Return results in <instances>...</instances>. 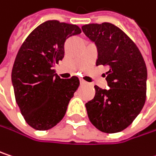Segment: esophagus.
I'll list each match as a JSON object with an SVG mask.
<instances>
[{
	"instance_id": "1",
	"label": "esophagus",
	"mask_w": 156,
	"mask_h": 156,
	"mask_svg": "<svg viewBox=\"0 0 156 156\" xmlns=\"http://www.w3.org/2000/svg\"><path fill=\"white\" fill-rule=\"evenodd\" d=\"M80 84H81V85H85V84H87V81H85L84 79L80 78Z\"/></svg>"
}]
</instances>
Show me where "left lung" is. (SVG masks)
Masks as SVG:
<instances>
[{
    "instance_id": "8db88e82",
    "label": "left lung",
    "mask_w": 156,
    "mask_h": 156,
    "mask_svg": "<svg viewBox=\"0 0 156 156\" xmlns=\"http://www.w3.org/2000/svg\"><path fill=\"white\" fill-rule=\"evenodd\" d=\"M82 30L97 46L96 65L110 68L106 73L110 88L94 86V97L86 104L88 118L102 132H120L133 122L145 105V61L134 42L113 24H88Z\"/></svg>"
}]
</instances>
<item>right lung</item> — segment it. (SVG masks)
Here are the masks:
<instances>
[{
	"instance_id": "obj_1",
	"label": "right lung",
	"mask_w": 156,
	"mask_h": 156,
	"mask_svg": "<svg viewBox=\"0 0 156 156\" xmlns=\"http://www.w3.org/2000/svg\"><path fill=\"white\" fill-rule=\"evenodd\" d=\"M80 33L76 25L48 20L29 34L18 51L11 72L15 99L35 129L47 130L62 120L78 89V77L61 78L54 68L63 59L66 39Z\"/></svg>"
}]
</instances>
